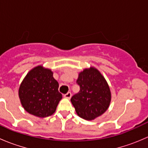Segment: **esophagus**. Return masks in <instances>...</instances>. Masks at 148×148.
Segmentation results:
<instances>
[{
  "mask_svg": "<svg viewBox=\"0 0 148 148\" xmlns=\"http://www.w3.org/2000/svg\"><path fill=\"white\" fill-rule=\"evenodd\" d=\"M64 97L65 98H66V99H70L71 97V92H68V93H66V95H64Z\"/></svg>",
  "mask_w": 148,
  "mask_h": 148,
  "instance_id": "34e87169",
  "label": "esophagus"
}]
</instances>
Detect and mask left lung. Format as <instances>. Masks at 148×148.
Segmentation results:
<instances>
[{
	"instance_id": "8db88e82",
	"label": "left lung",
	"mask_w": 148,
	"mask_h": 148,
	"mask_svg": "<svg viewBox=\"0 0 148 148\" xmlns=\"http://www.w3.org/2000/svg\"><path fill=\"white\" fill-rule=\"evenodd\" d=\"M77 83L78 94L71 102L77 115L86 120H93L104 114L109 108L112 95L105 78L96 68L91 66L79 72Z\"/></svg>"
}]
</instances>
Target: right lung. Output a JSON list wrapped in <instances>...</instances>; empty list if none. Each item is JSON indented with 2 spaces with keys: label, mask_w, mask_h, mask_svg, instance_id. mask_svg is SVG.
Here are the masks:
<instances>
[{
  "label": "right lung",
  "mask_w": 148,
  "mask_h": 148,
  "mask_svg": "<svg viewBox=\"0 0 148 148\" xmlns=\"http://www.w3.org/2000/svg\"><path fill=\"white\" fill-rule=\"evenodd\" d=\"M58 89L59 83L53 78V71L39 65L24 77L19 86L18 97L27 112L43 118L52 115L62 99Z\"/></svg>",
  "instance_id": "add662e5"
}]
</instances>
